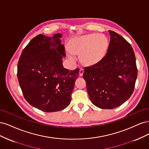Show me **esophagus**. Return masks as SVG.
<instances>
[{
    "label": "esophagus",
    "mask_w": 149,
    "mask_h": 149,
    "mask_svg": "<svg viewBox=\"0 0 149 149\" xmlns=\"http://www.w3.org/2000/svg\"><path fill=\"white\" fill-rule=\"evenodd\" d=\"M83 72H84V70L83 68H80L79 69V76H82L83 74Z\"/></svg>",
    "instance_id": "obj_1"
}]
</instances>
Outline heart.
I'll list each match as a JSON object with an SVG mask.
<instances>
[{
    "instance_id": "obj_1",
    "label": "heart",
    "mask_w": 149,
    "mask_h": 149,
    "mask_svg": "<svg viewBox=\"0 0 149 149\" xmlns=\"http://www.w3.org/2000/svg\"><path fill=\"white\" fill-rule=\"evenodd\" d=\"M107 47V40L101 34H88L77 37L72 42L67 56L74 61L76 55H81V58L84 64L93 65L101 60L104 56Z\"/></svg>"
}]
</instances>
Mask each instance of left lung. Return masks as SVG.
<instances>
[{
  "mask_svg": "<svg viewBox=\"0 0 149 149\" xmlns=\"http://www.w3.org/2000/svg\"><path fill=\"white\" fill-rule=\"evenodd\" d=\"M101 60L86 67L83 78L91 101L101 109L123 104L132 95L137 76L136 56L131 45L113 31Z\"/></svg>",
  "mask_w": 149,
  "mask_h": 149,
  "instance_id": "1",
  "label": "left lung"
}]
</instances>
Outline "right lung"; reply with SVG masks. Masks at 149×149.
<instances>
[{"label":"right lung","instance_id":"add662e5","mask_svg":"<svg viewBox=\"0 0 149 149\" xmlns=\"http://www.w3.org/2000/svg\"><path fill=\"white\" fill-rule=\"evenodd\" d=\"M61 33L36 36L22 51L17 78L24 97L30 105L44 112L64 109L70 104L79 69L63 66L66 56Z\"/></svg>","mask_w":149,"mask_h":149}]
</instances>
